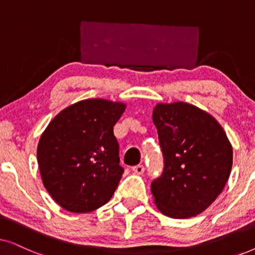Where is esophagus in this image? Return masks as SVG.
<instances>
[{
  "label": "esophagus",
  "mask_w": 255,
  "mask_h": 255,
  "mask_svg": "<svg viewBox=\"0 0 255 255\" xmlns=\"http://www.w3.org/2000/svg\"><path fill=\"white\" fill-rule=\"evenodd\" d=\"M145 170V167L142 165H137V166H133L132 167V172L134 174H137V175H141L142 173H144Z\"/></svg>",
  "instance_id": "esophagus-1"
}]
</instances>
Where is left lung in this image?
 <instances>
[{
  "mask_svg": "<svg viewBox=\"0 0 255 255\" xmlns=\"http://www.w3.org/2000/svg\"><path fill=\"white\" fill-rule=\"evenodd\" d=\"M152 118L165 158L162 175L152 182L153 201L167 217H195L228 182L231 142L217 120L193 104L158 103Z\"/></svg>",
  "mask_w": 255,
  "mask_h": 255,
  "instance_id": "left-lung-1",
  "label": "left lung"
}]
</instances>
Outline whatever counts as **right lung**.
<instances>
[{
    "label": "right lung",
    "instance_id": "obj_1",
    "mask_svg": "<svg viewBox=\"0 0 255 255\" xmlns=\"http://www.w3.org/2000/svg\"><path fill=\"white\" fill-rule=\"evenodd\" d=\"M127 104L104 99L79 101L61 110L37 147L44 187L62 209L87 214L109 202L123 168L114 125Z\"/></svg>",
    "mask_w": 255,
    "mask_h": 255
}]
</instances>
